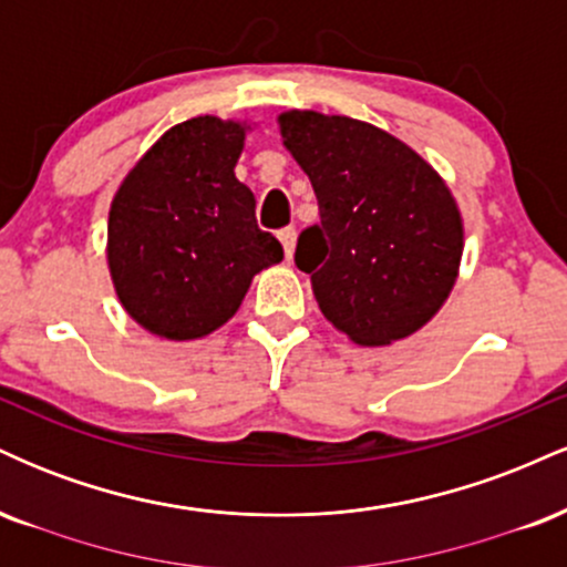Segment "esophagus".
<instances>
[{
    "mask_svg": "<svg viewBox=\"0 0 567 567\" xmlns=\"http://www.w3.org/2000/svg\"><path fill=\"white\" fill-rule=\"evenodd\" d=\"M279 243H282V247H285V258H292V252H296V229H292V226H288V229H282L279 231Z\"/></svg>",
    "mask_w": 567,
    "mask_h": 567,
    "instance_id": "1",
    "label": "esophagus"
}]
</instances>
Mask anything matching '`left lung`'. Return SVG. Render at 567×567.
Wrapping results in <instances>:
<instances>
[{
  "label": "left lung",
  "instance_id": "obj_1",
  "mask_svg": "<svg viewBox=\"0 0 567 567\" xmlns=\"http://www.w3.org/2000/svg\"><path fill=\"white\" fill-rule=\"evenodd\" d=\"M320 202L296 247L324 320L360 347L413 336L451 296L464 220L440 173L405 141L341 114L277 116Z\"/></svg>",
  "mask_w": 567,
  "mask_h": 567
}]
</instances>
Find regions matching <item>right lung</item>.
<instances>
[{"mask_svg":"<svg viewBox=\"0 0 567 567\" xmlns=\"http://www.w3.org/2000/svg\"><path fill=\"white\" fill-rule=\"evenodd\" d=\"M247 122L194 116L135 162L109 210L106 261L116 298L152 336L194 341L237 315L282 245L256 224V197L234 167Z\"/></svg>","mask_w":567,"mask_h":567,"instance_id":"1","label":"right lung"}]
</instances>
